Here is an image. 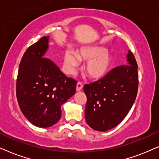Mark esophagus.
Listing matches in <instances>:
<instances>
[{
	"label": "esophagus",
	"mask_w": 159,
	"mask_h": 159,
	"mask_svg": "<svg viewBox=\"0 0 159 159\" xmlns=\"http://www.w3.org/2000/svg\"><path fill=\"white\" fill-rule=\"evenodd\" d=\"M83 88V84H82L81 82L78 81L77 83V85H76V90L77 91H81Z\"/></svg>",
	"instance_id": "esophagus-1"
}]
</instances>
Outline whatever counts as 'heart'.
<instances>
[{
  "label": "heart",
  "mask_w": 159,
  "mask_h": 159,
  "mask_svg": "<svg viewBox=\"0 0 159 159\" xmlns=\"http://www.w3.org/2000/svg\"><path fill=\"white\" fill-rule=\"evenodd\" d=\"M79 61L87 62L85 71L90 78L99 79L106 75L113 64L111 54L104 47L98 46L82 48L73 54L66 51L64 54V66L67 73H73Z\"/></svg>",
  "instance_id": "b5f03b06"
}]
</instances>
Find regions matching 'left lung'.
I'll use <instances>...</instances> for the list:
<instances>
[{"mask_svg": "<svg viewBox=\"0 0 159 159\" xmlns=\"http://www.w3.org/2000/svg\"><path fill=\"white\" fill-rule=\"evenodd\" d=\"M128 65L112 69L104 77L85 84V119L93 129L105 132L115 127L126 117L134 104L138 90L137 61L131 51Z\"/></svg>", "mask_w": 159, "mask_h": 159, "instance_id": "left-lung-1", "label": "left lung"}]
</instances>
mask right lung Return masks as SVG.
<instances>
[{
    "label": "right lung",
    "mask_w": 159,
    "mask_h": 159,
    "mask_svg": "<svg viewBox=\"0 0 159 159\" xmlns=\"http://www.w3.org/2000/svg\"><path fill=\"white\" fill-rule=\"evenodd\" d=\"M48 36L26 50L16 78V98L22 113L33 125L50 127L61 118V105L75 93L77 81L67 78L49 58L44 57Z\"/></svg>",
    "instance_id": "add662e5"
}]
</instances>
